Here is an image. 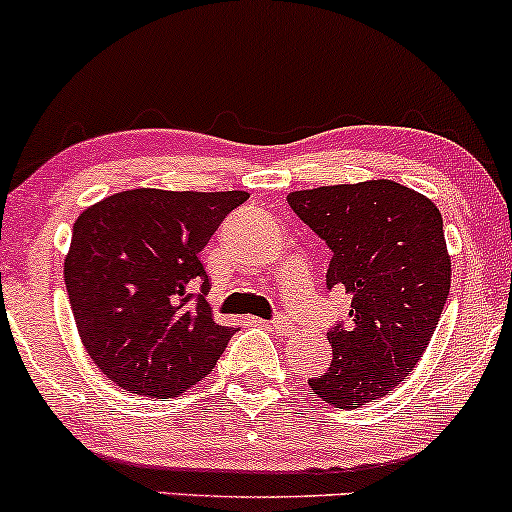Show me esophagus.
<instances>
[{"label":"esophagus","instance_id":"esophagus-1","mask_svg":"<svg viewBox=\"0 0 512 512\" xmlns=\"http://www.w3.org/2000/svg\"><path fill=\"white\" fill-rule=\"evenodd\" d=\"M255 322H260V319H255ZM269 326H274L276 331H291V326H293V322L288 317H283V315H279V317H274L272 322H269Z\"/></svg>","mask_w":512,"mask_h":512}]
</instances>
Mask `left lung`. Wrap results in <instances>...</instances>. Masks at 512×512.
Segmentation results:
<instances>
[{
	"instance_id": "8db88e82",
	"label": "left lung",
	"mask_w": 512,
	"mask_h": 512,
	"mask_svg": "<svg viewBox=\"0 0 512 512\" xmlns=\"http://www.w3.org/2000/svg\"><path fill=\"white\" fill-rule=\"evenodd\" d=\"M288 205L329 245L326 288L350 295L326 334L331 365L307 384L336 408L384 398L427 350L451 291L441 212L396 181L295 190Z\"/></svg>"
}]
</instances>
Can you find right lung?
<instances>
[{
    "mask_svg": "<svg viewBox=\"0 0 512 512\" xmlns=\"http://www.w3.org/2000/svg\"><path fill=\"white\" fill-rule=\"evenodd\" d=\"M245 200L243 190L135 188L76 219L66 291L80 341L116 386L181 396L217 365L236 329L212 319L200 252Z\"/></svg>",
    "mask_w": 512,
    "mask_h": 512,
    "instance_id": "obj_1",
    "label": "right lung"
}]
</instances>
